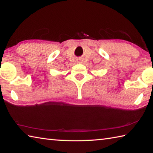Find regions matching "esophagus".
Masks as SVG:
<instances>
[{"label":"esophagus","instance_id":"obj_1","mask_svg":"<svg viewBox=\"0 0 153 153\" xmlns=\"http://www.w3.org/2000/svg\"><path fill=\"white\" fill-rule=\"evenodd\" d=\"M81 61H82L81 60H79V61H78V63H79V62H81Z\"/></svg>","mask_w":153,"mask_h":153}]
</instances>
